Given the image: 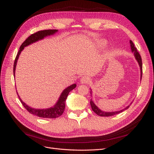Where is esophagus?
<instances>
[{
    "label": "esophagus",
    "instance_id": "obj_1",
    "mask_svg": "<svg viewBox=\"0 0 154 154\" xmlns=\"http://www.w3.org/2000/svg\"><path fill=\"white\" fill-rule=\"evenodd\" d=\"M89 81H90V78L88 76H85V75L82 77L81 79H80V82L82 84H87Z\"/></svg>",
    "mask_w": 154,
    "mask_h": 154
}]
</instances>
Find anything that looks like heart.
I'll list each match as a JSON object with an SVG mask.
<instances>
[{"label": "heart", "instance_id": "1", "mask_svg": "<svg viewBox=\"0 0 154 154\" xmlns=\"http://www.w3.org/2000/svg\"><path fill=\"white\" fill-rule=\"evenodd\" d=\"M101 44H102V45H103L105 44V42H102V43H101Z\"/></svg>", "mask_w": 154, "mask_h": 154}]
</instances>
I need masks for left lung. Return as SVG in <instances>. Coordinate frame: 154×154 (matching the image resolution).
Segmentation results:
<instances>
[{
  "label": "left lung",
  "instance_id": "1",
  "mask_svg": "<svg viewBox=\"0 0 154 154\" xmlns=\"http://www.w3.org/2000/svg\"><path fill=\"white\" fill-rule=\"evenodd\" d=\"M130 44H131V49H132V52L134 54V55L135 57V59H137V62H138L139 66H140V72H141V79H142V58H141V56L139 54V53L138 52V51H137V48L135 47L134 43L132 42V40H130ZM90 103H91V107H92V110L95 113V114L97 115H98L99 116H101V117H109V116H114V115H116V114H119V113L123 112L124 110H126L127 109H128L129 107H130V106H127V107H125L124 109L123 110H121L120 111H116V112H103L102 110H100L97 107L95 103L92 102V100H91L90 101Z\"/></svg>",
  "mask_w": 154,
  "mask_h": 154
}]
</instances>
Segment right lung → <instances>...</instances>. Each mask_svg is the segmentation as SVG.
<instances>
[{
    "mask_svg": "<svg viewBox=\"0 0 154 154\" xmlns=\"http://www.w3.org/2000/svg\"><path fill=\"white\" fill-rule=\"evenodd\" d=\"M56 32H57V30L56 29H48V30H40L38 31L34 34H31L26 40L24 41L22 45L20 47L19 51L16 55V57L15 59L14 63V69H13V72H14V75H15V67H16V63H17L19 56L21 52V51L23 49L24 47H26L32 43H34L37 40H39L40 39L44 38L47 35H51L54 34H55ZM76 84H72V85L68 87L67 88L65 89L62 94L60 96V98L58 100V102H57V103L55 105V106L53 107L49 108V109H32L29 106H27V105L22 102V100L20 99L19 96V98L23 105V106L26 108V109L30 112V114L35 115L36 116H38L39 117H42V118H49V119H53V118H57L60 117L64 111L65 107H66V100L67 99V97L68 96L69 93L74 89V88H75Z\"/></svg>",
    "mask_w": 154,
    "mask_h": 154,
    "instance_id": "obj_1",
    "label": "right lung"
}]
</instances>
